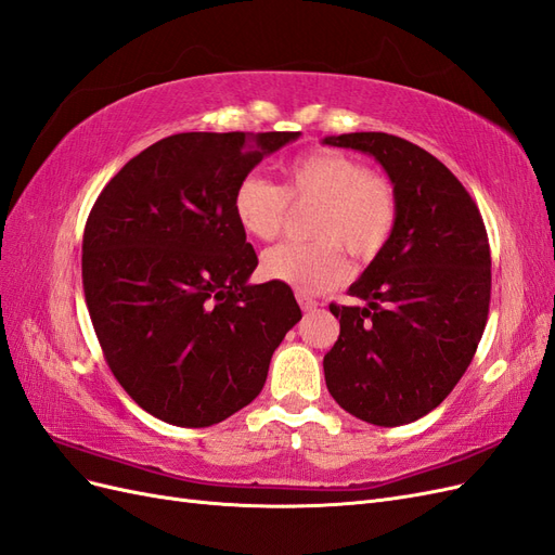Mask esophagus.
I'll return each instance as SVG.
<instances>
[{"label": "esophagus", "mask_w": 555, "mask_h": 555, "mask_svg": "<svg viewBox=\"0 0 555 555\" xmlns=\"http://www.w3.org/2000/svg\"><path fill=\"white\" fill-rule=\"evenodd\" d=\"M296 300H298V306H300V308H304L306 312H312V310H317V306H319V304H317V300H312L310 296H306V294H300V292L296 294Z\"/></svg>", "instance_id": "esophagus-1"}]
</instances>
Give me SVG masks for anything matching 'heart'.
I'll use <instances>...</instances> for the list:
<instances>
[{
    "label": "heart",
    "instance_id": "1",
    "mask_svg": "<svg viewBox=\"0 0 555 555\" xmlns=\"http://www.w3.org/2000/svg\"><path fill=\"white\" fill-rule=\"evenodd\" d=\"M289 201L314 204L310 243H280L263 255V275L304 294L326 292L347 273L351 257L367 261L391 241L398 224L393 184L338 150H314L282 166V184L247 176L233 192V215L251 238L273 241L287 224Z\"/></svg>",
    "mask_w": 555,
    "mask_h": 555
}]
</instances>
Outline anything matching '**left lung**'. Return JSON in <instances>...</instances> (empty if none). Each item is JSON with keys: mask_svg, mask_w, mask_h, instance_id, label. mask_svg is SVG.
Instances as JSON below:
<instances>
[{"mask_svg": "<svg viewBox=\"0 0 555 555\" xmlns=\"http://www.w3.org/2000/svg\"><path fill=\"white\" fill-rule=\"evenodd\" d=\"M375 157L398 194L391 241L351 284L365 306H335L324 357L335 402L361 422L402 426L451 393L473 361L491 304V249L479 208L424 147L382 131L326 137Z\"/></svg>", "mask_w": 555, "mask_h": 555, "instance_id": "left-lung-1", "label": "left lung"}]
</instances>
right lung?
Returning a JSON list of instances; mask_svg holds the SVG:
<instances>
[{"instance_id": "obj_1", "label": "right lung", "mask_w": 555, "mask_h": 555, "mask_svg": "<svg viewBox=\"0 0 555 555\" xmlns=\"http://www.w3.org/2000/svg\"><path fill=\"white\" fill-rule=\"evenodd\" d=\"M300 131H188L145 147L94 201L82 289L99 345L137 405L206 428L263 389L300 319L287 284H249L257 251L233 215L238 182Z\"/></svg>"}]
</instances>
